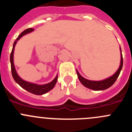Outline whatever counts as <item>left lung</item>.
<instances>
[{"mask_svg":"<svg viewBox=\"0 0 132 132\" xmlns=\"http://www.w3.org/2000/svg\"><path fill=\"white\" fill-rule=\"evenodd\" d=\"M120 49L121 53L120 65L118 69L116 71V73H114L112 76L102 80H90L82 77L77 70L78 78H79L80 82L82 83V85H84L85 87L90 88V89L94 90H103L107 89V88L111 87L118 77L120 73L121 70L122 69V66H123V57H122V50H121L120 47Z\"/></svg>","mask_w":132,"mask_h":132,"instance_id":"1","label":"left lung"}]
</instances>
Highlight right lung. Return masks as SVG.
Returning a JSON list of instances; mask_svg holds the SVG:
<instances>
[{"mask_svg": "<svg viewBox=\"0 0 132 132\" xmlns=\"http://www.w3.org/2000/svg\"><path fill=\"white\" fill-rule=\"evenodd\" d=\"M34 29L32 28H28L26 30H25L19 35V36L16 38V40L14 43L13 47H12V50L10 58V63H11V71L12 77H13V79H14L16 82H17L22 88H23L26 90L30 92V93H32L34 94L42 95V94L47 93V92L51 90L55 87V85L56 82H57V80L58 75H57L55 77V78L52 80V82H49V83L45 84V85H37V84L28 82V81H26V80H23L22 79H21L18 76V73L16 72V69H15L14 67V47L16 43H17L18 40H19L23 36L27 34L30 33Z\"/></svg>", "mask_w": 132, "mask_h": 132, "instance_id": "obj_1", "label": "right lung"}]
</instances>
